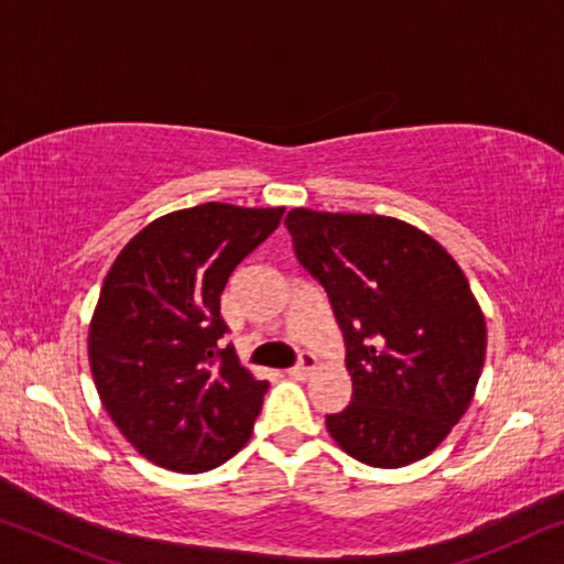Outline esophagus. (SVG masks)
I'll return each mask as SVG.
<instances>
[{
  "label": "esophagus",
  "mask_w": 564,
  "mask_h": 564,
  "mask_svg": "<svg viewBox=\"0 0 564 564\" xmlns=\"http://www.w3.org/2000/svg\"><path fill=\"white\" fill-rule=\"evenodd\" d=\"M316 366H318V358L313 356V352H301L299 362H295V366L291 368V376L305 378V376H311L313 370H316Z\"/></svg>",
  "instance_id": "34e87169"
}]
</instances>
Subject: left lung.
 I'll list each match as a JSON object with an SVG mask.
<instances>
[{"label":"left lung","mask_w":564,"mask_h":564,"mask_svg":"<svg viewBox=\"0 0 564 564\" xmlns=\"http://www.w3.org/2000/svg\"><path fill=\"white\" fill-rule=\"evenodd\" d=\"M285 228L346 340L352 395L326 415L330 437L373 467L431 455L470 405L488 346L460 265L390 216L293 208Z\"/></svg>","instance_id":"1"}]
</instances>
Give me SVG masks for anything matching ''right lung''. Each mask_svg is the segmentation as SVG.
Listing matches in <instances>:
<instances>
[{"instance_id":"1","label":"right lung","mask_w":564,"mask_h":564,"mask_svg":"<svg viewBox=\"0 0 564 564\" xmlns=\"http://www.w3.org/2000/svg\"><path fill=\"white\" fill-rule=\"evenodd\" d=\"M283 208L202 204L151 221L104 279L89 366L121 435L166 470L206 473L251 437L269 383L238 362L221 293Z\"/></svg>"}]
</instances>
